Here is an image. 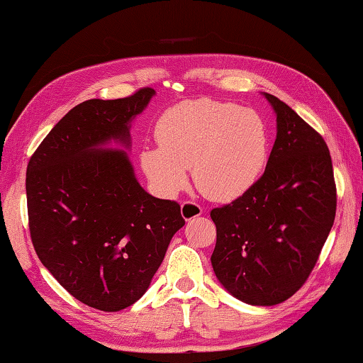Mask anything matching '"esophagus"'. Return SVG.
Returning a JSON list of instances; mask_svg holds the SVG:
<instances>
[{
	"instance_id": "esophagus-1",
	"label": "esophagus",
	"mask_w": 363,
	"mask_h": 363,
	"mask_svg": "<svg viewBox=\"0 0 363 363\" xmlns=\"http://www.w3.org/2000/svg\"><path fill=\"white\" fill-rule=\"evenodd\" d=\"M181 213H182V218L186 220H190L194 218H199L200 214H203V208H201L199 203H195V201H184L181 205Z\"/></svg>"
}]
</instances>
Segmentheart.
<instances>
[{"instance_id": "1", "label": "heart", "mask_w": 363, "mask_h": 363, "mask_svg": "<svg viewBox=\"0 0 363 363\" xmlns=\"http://www.w3.org/2000/svg\"><path fill=\"white\" fill-rule=\"evenodd\" d=\"M157 147H144L140 164L160 194L173 195L192 167L196 189L206 199L230 201L253 186L266 168L270 138L253 108L208 97L182 101L157 123Z\"/></svg>"}]
</instances>
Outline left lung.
Wrapping results in <instances>:
<instances>
[{"instance_id":"left-lung-1","label":"left lung","mask_w":363,"mask_h":363,"mask_svg":"<svg viewBox=\"0 0 363 363\" xmlns=\"http://www.w3.org/2000/svg\"><path fill=\"white\" fill-rule=\"evenodd\" d=\"M277 139L262 176L229 205L211 210V264L243 303L274 306L309 279L333 227L336 184L323 138L291 107L266 93Z\"/></svg>"}]
</instances>
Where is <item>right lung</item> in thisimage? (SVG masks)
<instances>
[{
    "instance_id": "1",
    "label": "right lung",
    "mask_w": 363,
    "mask_h": 363,
    "mask_svg": "<svg viewBox=\"0 0 363 363\" xmlns=\"http://www.w3.org/2000/svg\"><path fill=\"white\" fill-rule=\"evenodd\" d=\"M155 91L73 107L43 139L27 167V210L33 248L73 298L104 312L131 306L149 288L174 233L181 206L147 194L126 152L130 121Z\"/></svg>"
}]
</instances>
